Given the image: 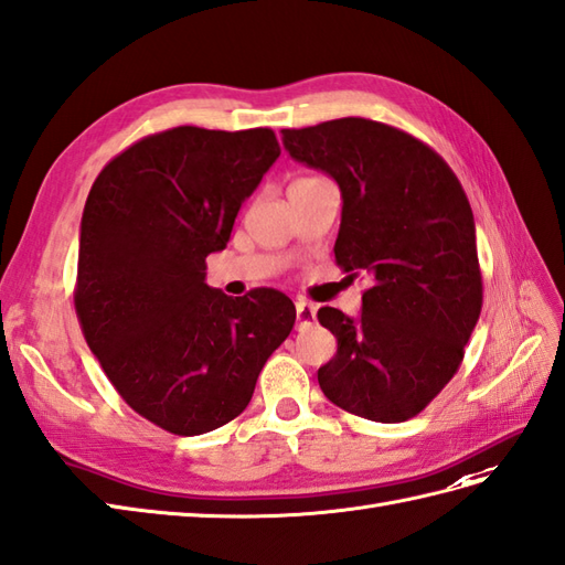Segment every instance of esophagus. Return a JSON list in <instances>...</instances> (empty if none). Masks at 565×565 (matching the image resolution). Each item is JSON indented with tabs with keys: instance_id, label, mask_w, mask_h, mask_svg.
I'll return each instance as SVG.
<instances>
[{
	"instance_id": "34e87169",
	"label": "esophagus",
	"mask_w": 565,
	"mask_h": 565,
	"mask_svg": "<svg viewBox=\"0 0 565 565\" xmlns=\"http://www.w3.org/2000/svg\"><path fill=\"white\" fill-rule=\"evenodd\" d=\"M315 306L308 300H298L296 302V329L298 331H306L315 324Z\"/></svg>"
}]
</instances>
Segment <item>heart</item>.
I'll return each mask as SVG.
<instances>
[{"mask_svg":"<svg viewBox=\"0 0 565 565\" xmlns=\"http://www.w3.org/2000/svg\"><path fill=\"white\" fill-rule=\"evenodd\" d=\"M298 181H308V179H298ZM298 181H294V183H298Z\"/></svg>","mask_w":565,"mask_h":565,"instance_id":"obj_1","label":"heart"}]
</instances>
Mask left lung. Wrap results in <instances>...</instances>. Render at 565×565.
I'll use <instances>...</instances> for the list:
<instances>
[{
  "label": "left lung",
  "mask_w": 565,
  "mask_h": 565,
  "mask_svg": "<svg viewBox=\"0 0 565 565\" xmlns=\"http://www.w3.org/2000/svg\"><path fill=\"white\" fill-rule=\"evenodd\" d=\"M281 136L296 162L339 183L337 265L367 281L358 320L317 312L339 343L317 382L365 420H411L451 382L480 320L468 195L429 145L394 126L345 117Z\"/></svg>",
  "instance_id": "left-lung-1"
}]
</instances>
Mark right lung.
Instances as JSON below:
<instances>
[{
    "label": "right lung",
    "mask_w": 565,
    "mask_h": 565,
    "mask_svg": "<svg viewBox=\"0 0 565 565\" xmlns=\"http://www.w3.org/2000/svg\"><path fill=\"white\" fill-rule=\"evenodd\" d=\"M281 148L271 128L177 126L99 171L78 241L76 315L119 396L145 420L195 437L238 417L296 306L277 288L241 298L205 284L236 214Z\"/></svg>",
    "instance_id": "obj_1"
}]
</instances>
